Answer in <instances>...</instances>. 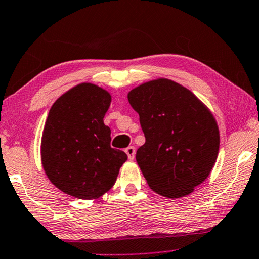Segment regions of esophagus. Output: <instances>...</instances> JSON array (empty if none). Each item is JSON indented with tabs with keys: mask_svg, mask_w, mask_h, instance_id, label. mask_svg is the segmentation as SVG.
<instances>
[{
	"mask_svg": "<svg viewBox=\"0 0 259 259\" xmlns=\"http://www.w3.org/2000/svg\"><path fill=\"white\" fill-rule=\"evenodd\" d=\"M125 152L131 161L134 160V156H136V148H134L133 146H128V147L125 149Z\"/></svg>",
	"mask_w": 259,
	"mask_h": 259,
	"instance_id": "obj_1",
	"label": "esophagus"
}]
</instances>
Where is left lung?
<instances>
[{
	"label": "left lung",
	"instance_id": "1",
	"mask_svg": "<svg viewBox=\"0 0 259 259\" xmlns=\"http://www.w3.org/2000/svg\"><path fill=\"white\" fill-rule=\"evenodd\" d=\"M127 98L146 138L136 157L148 186L168 198L193 193L219 155V126L210 110L192 91L166 78L137 86Z\"/></svg>",
	"mask_w": 259,
	"mask_h": 259
}]
</instances>
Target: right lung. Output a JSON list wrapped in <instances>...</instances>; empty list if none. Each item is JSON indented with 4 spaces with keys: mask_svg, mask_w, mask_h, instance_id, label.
<instances>
[{
    "mask_svg": "<svg viewBox=\"0 0 259 259\" xmlns=\"http://www.w3.org/2000/svg\"><path fill=\"white\" fill-rule=\"evenodd\" d=\"M110 104L106 90L81 83L49 111L40 156L49 180L63 193L95 200L115 183L127 155L111 147V130L104 123Z\"/></svg>",
    "mask_w": 259,
    "mask_h": 259,
    "instance_id": "right-lung-1",
    "label": "right lung"
}]
</instances>
